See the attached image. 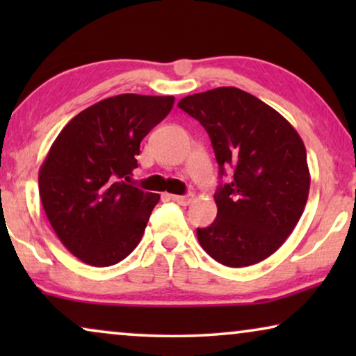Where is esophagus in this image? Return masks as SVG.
Here are the masks:
<instances>
[{
    "label": "esophagus",
    "instance_id": "1",
    "mask_svg": "<svg viewBox=\"0 0 356 356\" xmlns=\"http://www.w3.org/2000/svg\"><path fill=\"white\" fill-rule=\"evenodd\" d=\"M170 199L175 202L181 204V206H188V204L193 201V196L191 194H188V196H177V194H170Z\"/></svg>",
    "mask_w": 356,
    "mask_h": 356
}]
</instances>
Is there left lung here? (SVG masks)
<instances>
[{"mask_svg":"<svg viewBox=\"0 0 356 356\" xmlns=\"http://www.w3.org/2000/svg\"><path fill=\"white\" fill-rule=\"evenodd\" d=\"M178 106L207 131L220 175L233 173L213 194L217 218L197 228L202 250L228 267L264 261L290 236L308 201L300 134L279 111L236 87L188 95Z\"/></svg>","mask_w":356,"mask_h":356,"instance_id":"1","label":"left lung"}]
</instances>
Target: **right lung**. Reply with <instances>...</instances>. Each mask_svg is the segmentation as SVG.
<instances>
[{
    "label": "right lung",
    "mask_w": 356,
    "mask_h": 356,
    "mask_svg": "<svg viewBox=\"0 0 356 356\" xmlns=\"http://www.w3.org/2000/svg\"><path fill=\"white\" fill-rule=\"evenodd\" d=\"M175 97L121 94L76 115L51 144L38 191L67 251L95 267L129 256L160 196L133 186L140 140L170 113Z\"/></svg>",
    "instance_id": "obj_1"
}]
</instances>
